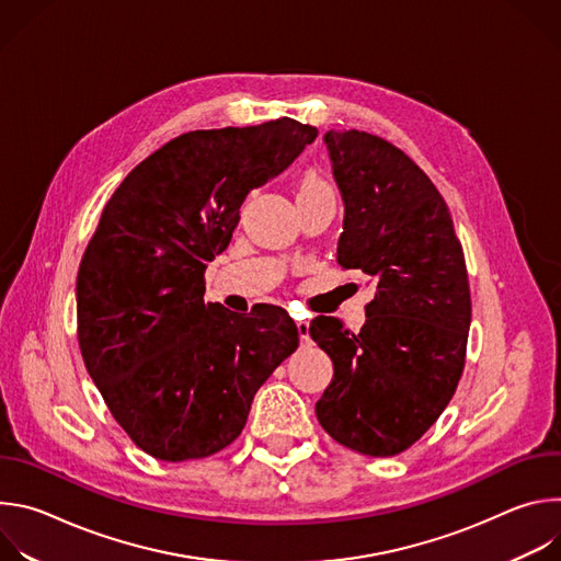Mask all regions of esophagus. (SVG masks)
<instances>
[{"mask_svg": "<svg viewBox=\"0 0 561 561\" xmlns=\"http://www.w3.org/2000/svg\"><path fill=\"white\" fill-rule=\"evenodd\" d=\"M297 333H299V340L301 344H306L310 340V333H308V322H297Z\"/></svg>", "mask_w": 561, "mask_h": 561, "instance_id": "34e87169", "label": "esophagus"}]
</instances>
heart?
Segmentation results:
<instances>
[{"label": "heart", "mask_w": 561, "mask_h": 561, "mask_svg": "<svg viewBox=\"0 0 561 561\" xmlns=\"http://www.w3.org/2000/svg\"><path fill=\"white\" fill-rule=\"evenodd\" d=\"M301 197H335L331 184L314 171H308L301 175L299 180V188H297V199Z\"/></svg>", "instance_id": "1"}]
</instances>
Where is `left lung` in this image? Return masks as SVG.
<instances>
[{
	"label": "left lung",
	"mask_w": 561,
	"mask_h": 561,
	"mask_svg": "<svg viewBox=\"0 0 561 561\" xmlns=\"http://www.w3.org/2000/svg\"><path fill=\"white\" fill-rule=\"evenodd\" d=\"M324 141L346 206L337 262L366 273L375 299L359 333L312 319L308 333L335 368L314 413L342 446L392 457L437 422L461 379L466 260L444 197L404 150L364 130Z\"/></svg>",
	"instance_id": "obj_1"
}]
</instances>
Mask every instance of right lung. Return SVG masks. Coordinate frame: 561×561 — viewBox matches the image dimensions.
I'll list each match as a JSON object with an SVG mask.
<instances>
[{"instance_id":"1","label":"right lung","mask_w":561,"mask_h":561,"mask_svg":"<svg viewBox=\"0 0 561 561\" xmlns=\"http://www.w3.org/2000/svg\"><path fill=\"white\" fill-rule=\"evenodd\" d=\"M317 137L290 117L184 133L106 202L77 271V340L89 375L137 448L204 459L247 426L253 397L297 351L288 312L204 301L247 195Z\"/></svg>"}]
</instances>
